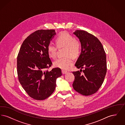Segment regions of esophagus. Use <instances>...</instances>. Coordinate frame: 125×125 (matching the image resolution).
Segmentation results:
<instances>
[{
  "label": "esophagus",
  "instance_id": "obj_1",
  "mask_svg": "<svg viewBox=\"0 0 125 125\" xmlns=\"http://www.w3.org/2000/svg\"><path fill=\"white\" fill-rule=\"evenodd\" d=\"M62 73L63 74H65L66 73H67V72L66 71H65V70H62Z\"/></svg>",
  "mask_w": 125,
  "mask_h": 125
}]
</instances>
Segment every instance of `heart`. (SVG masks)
Listing matches in <instances>:
<instances>
[{"mask_svg":"<svg viewBox=\"0 0 125 125\" xmlns=\"http://www.w3.org/2000/svg\"><path fill=\"white\" fill-rule=\"evenodd\" d=\"M55 45L50 43L47 46V52L49 56L55 59L57 56L58 48L65 47V58H60L54 62V65L63 70H68L73 65L74 61L72 58H76L79 56L82 51L81 43L80 41L66 32H61L56 39Z\"/></svg>","mask_w":125,"mask_h":125,"instance_id":"b5f03b06","label":"heart"}]
</instances>
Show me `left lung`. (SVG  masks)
I'll use <instances>...</instances> for the list:
<instances>
[{
  "label": "left lung",
  "instance_id": "obj_1",
  "mask_svg": "<svg viewBox=\"0 0 125 125\" xmlns=\"http://www.w3.org/2000/svg\"><path fill=\"white\" fill-rule=\"evenodd\" d=\"M73 34L80 40L82 51L75 65L81 69L73 72L74 75L73 88L83 95H91L99 89L106 73L105 52L95 36L84 30H77Z\"/></svg>",
  "mask_w": 125,
  "mask_h": 125
}]
</instances>
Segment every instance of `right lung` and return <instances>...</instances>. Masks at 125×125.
<instances>
[{"instance_id":"add662e5","label":"right lung","mask_w":125,"mask_h":125,"mask_svg":"<svg viewBox=\"0 0 125 125\" xmlns=\"http://www.w3.org/2000/svg\"><path fill=\"white\" fill-rule=\"evenodd\" d=\"M56 35L55 30H36L24 40L17 59L18 80L32 98L42 100L51 95L56 79L62 75L61 69H47L52 65L48 53V45Z\"/></svg>"}]
</instances>
